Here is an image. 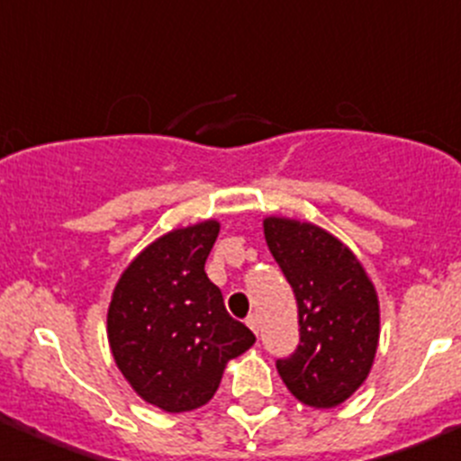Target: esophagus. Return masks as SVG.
I'll list each match as a JSON object with an SVG mask.
<instances>
[{
  "label": "esophagus",
  "mask_w": 461,
  "mask_h": 461,
  "mask_svg": "<svg viewBox=\"0 0 461 461\" xmlns=\"http://www.w3.org/2000/svg\"><path fill=\"white\" fill-rule=\"evenodd\" d=\"M248 325L249 328L254 330V334H258V328H260V321H258V317L257 314H252V317H248Z\"/></svg>",
  "instance_id": "34e87169"
}]
</instances>
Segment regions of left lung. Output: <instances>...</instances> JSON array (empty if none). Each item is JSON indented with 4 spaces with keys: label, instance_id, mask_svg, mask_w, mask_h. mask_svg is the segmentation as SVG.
Listing matches in <instances>:
<instances>
[{
    "label": "left lung",
    "instance_id": "8db88e82",
    "mask_svg": "<svg viewBox=\"0 0 461 461\" xmlns=\"http://www.w3.org/2000/svg\"><path fill=\"white\" fill-rule=\"evenodd\" d=\"M265 240L299 305L301 341L276 361L301 403L334 408L368 379L379 346V299L364 265L312 222L269 216Z\"/></svg>",
    "mask_w": 461,
    "mask_h": 461
}]
</instances>
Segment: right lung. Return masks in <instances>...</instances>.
Instances as JSON below:
<instances>
[{
  "instance_id": "obj_1",
  "label": "right lung",
  "mask_w": 461,
  "mask_h": 461,
  "mask_svg": "<svg viewBox=\"0 0 461 461\" xmlns=\"http://www.w3.org/2000/svg\"><path fill=\"white\" fill-rule=\"evenodd\" d=\"M218 231L221 222L203 221L156 239L129 263L111 296L106 334L115 366L144 402L165 412L204 406L227 361L257 341L227 314L204 274Z\"/></svg>"
}]
</instances>
